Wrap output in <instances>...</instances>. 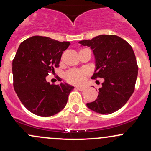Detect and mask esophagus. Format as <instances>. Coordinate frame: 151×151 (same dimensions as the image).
<instances>
[{
  "mask_svg": "<svg viewBox=\"0 0 151 151\" xmlns=\"http://www.w3.org/2000/svg\"><path fill=\"white\" fill-rule=\"evenodd\" d=\"M76 88H77V90H79V91H83L85 89V88L84 87H83V86H77L75 87Z\"/></svg>",
  "mask_w": 151,
  "mask_h": 151,
  "instance_id": "1",
  "label": "esophagus"
}]
</instances>
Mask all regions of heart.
Returning a JSON list of instances; mask_svg holds the SVG:
<instances>
[{"mask_svg":"<svg viewBox=\"0 0 151 151\" xmlns=\"http://www.w3.org/2000/svg\"><path fill=\"white\" fill-rule=\"evenodd\" d=\"M88 71L86 69H73L65 74V79L69 83L73 84H80L86 79Z\"/></svg>","mask_w":151,"mask_h":151,"instance_id":"obj_1","label":"heart"}]
</instances>
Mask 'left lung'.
I'll list each match as a JSON object with an SVG mask.
<instances>
[{
    "label": "left lung",
    "mask_w": 151,
    "mask_h": 151,
    "mask_svg": "<svg viewBox=\"0 0 151 151\" xmlns=\"http://www.w3.org/2000/svg\"><path fill=\"white\" fill-rule=\"evenodd\" d=\"M79 43L93 50L96 68L91 79H104L97 99L87 107L103 115L115 112L126 104L135 88L139 68L133 49L116 35L103 34Z\"/></svg>",
    "instance_id": "left-lung-1"
}]
</instances>
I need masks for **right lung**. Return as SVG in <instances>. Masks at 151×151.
Masks as SVG:
<instances>
[{"instance_id": "1", "label": "right lung", "mask_w": 151, "mask_h": 151, "mask_svg": "<svg viewBox=\"0 0 151 151\" xmlns=\"http://www.w3.org/2000/svg\"><path fill=\"white\" fill-rule=\"evenodd\" d=\"M70 45L68 41L40 36H32L19 45L12 60L14 89L24 106L34 115L50 117L66 105L74 86L50 84L46 78L59 67L62 54Z\"/></svg>"}]
</instances>
